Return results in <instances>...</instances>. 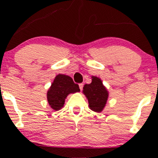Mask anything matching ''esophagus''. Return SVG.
Listing matches in <instances>:
<instances>
[{
    "instance_id": "esophagus-1",
    "label": "esophagus",
    "mask_w": 158,
    "mask_h": 158,
    "mask_svg": "<svg viewBox=\"0 0 158 158\" xmlns=\"http://www.w3.org/2000/svg\"><path fill=\"white\" fill-rule=\"evenodd\" d=\"M79 89H80L81 90H82V88H83V84H82V83H81V84H79Z\"/></svg>"
}]
</instances>
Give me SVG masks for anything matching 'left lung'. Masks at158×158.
Wrapping results in <instances>:
<instances>
[{
  "label": "left lung",
  "instance_id": "left-lung-1",
  "mask_svg": "<svg viewBox=\"0 0 158 158\" xmlns=\"http://www.w3.org/2000/svg\"><path fill=\"white\" fill-rule=\"evenodd\" d=\"M91 78V83L84 85L82 93L88 99L90 109L100 113L106 106L109 93L100 78L94 76Z\"/></svg>",
  "mask_w": 158,
  "mask_h": 158
}]
</instances>
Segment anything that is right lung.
<instances>
[{
  "label": "right lung",
  "instance_id": "obj_1",
  "mask_svg": "<svg viewBox=\"0 0 158 158\" xmlns=\"http://www.w3.org/2000/svg\"><path fill=\"white\" fill-rule=\"evenodd\" d=\"M80 91L79 85L73 82L70 77L58 74L47 93V98L50 108L59 110L64 106L65 99L70 94Z\"/></svg>",
  "mask_w": 158,
  "mask_h": 158
}]
</instances>
